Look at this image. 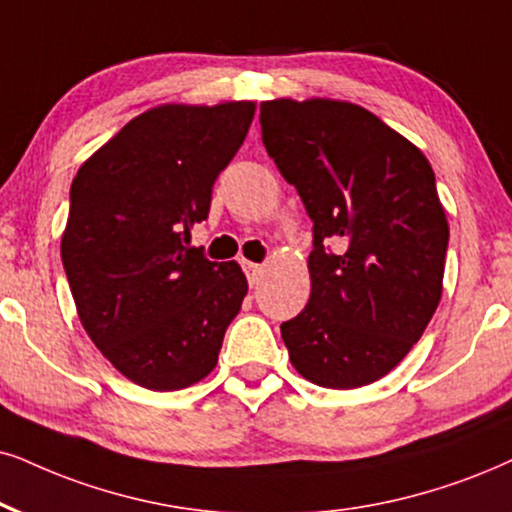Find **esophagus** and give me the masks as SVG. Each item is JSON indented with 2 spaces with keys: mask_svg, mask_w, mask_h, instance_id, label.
<instances>
[{
  "mask_svg": "<svg viewBox=\"0 0 512 512\" xmlns=\"http://www.w3.org/2000/svg\"><path fill=\"white\" fill-rule=\"evenodd\" d=\"M243 269H245V274H248V281H250V286H257V283H260V278H262V264H255V262H248L245 260L243 262Z\"/></svg>",
  "mask_w": 512,
  "mask_h": 512,
  "instance_id": "1",
  "label": "esophagus"
}]
</instances>
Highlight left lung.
<instances>
[{"instance_id": "1", "label": "left lung", "mask_w": 512, "mask_h": 512, "mask_svg": "<svg viewBox=\"0 0 512 512\" xmlns=\"http://www.w3.org/2000/svg\"><path fill=\"white\" fill-rule=\"evenodd\" d=\"M262 141L314 222L312 295L281 323L290 364L333 390L371 385L442 300L449 222L423 151L357 103L274 99Z\"/></svg>"}]
</instances>
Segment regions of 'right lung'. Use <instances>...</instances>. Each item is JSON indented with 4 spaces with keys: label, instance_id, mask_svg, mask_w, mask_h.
<instances>
[{
    "label": "right lung",
    "instance_id": "right-lung-1",
    "mask_svg": "<svg viewBox=\"0 0 512 512\" xmlns=\"http://www.w3.org/2000/svg\"><path fill=\"white\" fill-rule=\"evenodd\" d=\"M252 118L255 101L160 103L89 155L70 186L61 260L77 316L103 357L146 390L210 375L248 295L241 264L186 245Z\"/></svg>",
    "mask_w": 512,
    "mask_h": 512
}]
</instances>
